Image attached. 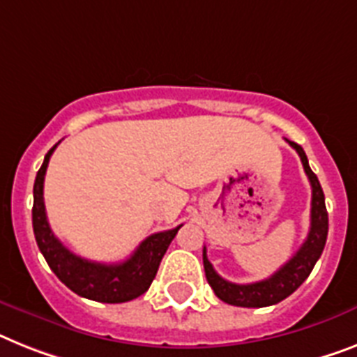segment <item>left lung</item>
Wrapping results in <instances>:
<instances>
[{"instance_id":"left-lung-1","label":"left lung","mask_w":357,"mask_h":357,"mask_svg":"<svg viewBox=\"0 0 357 357\" xmlns=\"http://www.w3.org/2000/svg\"><path fill=\"white\" fill-rule=\"evenodd\" d=\"M287 142L301 157L303 167H305V173L312 185L310 231H308L305 243L301 244V248L297 250L296 255L287 264H282L278 272L264 281L250 282V284H235V282H229L220 278L208 261L206 248L202 250L206 279L210 282V287L213 288L215 296L228 305L244 306V308H263V306L275 305V303L287 299L310 275L312 268L316 266L317 259L321 257L323 248H325L326 235H328V213H326L325 206V193L321 190L317 176L308 166V158H306L303 147L296 142H290V140H287Z\"/></svg>"}]
</instances>
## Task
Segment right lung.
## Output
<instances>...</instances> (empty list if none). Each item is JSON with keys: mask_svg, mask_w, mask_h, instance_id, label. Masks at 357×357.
I'll list each match as a JSON object with an SVG mask.
<instances>
[{"mask_svg": "<svg viewBox=\"0 0 357 357\" xmlns=\"http://www.w3.org/2000/svg\"><path fill=\"white\" fill-rule=\"evenodd\" d=\"M56 146L45 155V160L34 181L32 228H34L38 248L43 253L47 264L56 273V278L78 296L100 303H126L137 299L151 287L162 257L182 225L167 231L149 235L123 263H94L75 255L52 234L47 220L45 202H43V181Z\"/></svg>", "mask_w": 357, "mask_h": 357, "instance_id": "right-lung-1", "label": "right lung"}]
</instances>
